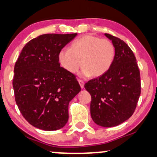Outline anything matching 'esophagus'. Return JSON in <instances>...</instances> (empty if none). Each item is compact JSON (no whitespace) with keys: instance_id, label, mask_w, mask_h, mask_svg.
Instances as JSON below:
<instances>
[{"instance_id":"1","label":"esophagus","mask_w":157,"mask_h":157,"mask_svg":"<svg viewBox=\"0 0 157 157\" xmlns=\"http://www.w3.org/2000/svg\"><path fill=\"white\" fill-rule=\"evenodd\" d=\"M78 82H79V84H80V88H84V85H85V83H84V82H83L82 80H78Z\"/></svg>"}]
</instances>
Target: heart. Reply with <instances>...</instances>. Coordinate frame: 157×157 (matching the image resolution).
I'll return each instance as SVG.
<instances>
[{"instance_id": "b5f03b06", "label": "heart", "mask_w": 157, "mask_h": 157, "mask_svg": "<svg viewBox=\"0 0 157 157\" xmlns=\"http://www.w3.org/2000/svg\"><path fill=\"white\" fill-rule=\"evenodd\" d=\"M115 58V48L110 40L90 35L81 36L71 43L69 49L59 51L61 66L75 74L81 66L83 77H98L109 71Z\"/></svg>"}]
</instances>
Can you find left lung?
<instances>
[{"instance_id":"1","label":"left lung","mask_w":157,"mask_h":157,"mask_svg":"<svg viewBox=\"0 0 157 157\" xmlns=\"http://www.w3.org/2000/svg\"><path fill=\"white\" fill-rule=\"evenodd\" d=\"M104 35L114 45V62L104 75L85 83V88L91 96L93 121L99 126L111 128L132 116L141 88L139 69L131 49L120 38Z\"/></svg>"}]
</instances>
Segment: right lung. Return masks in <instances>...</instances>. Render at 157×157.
Returning a JSON list of instances; mask_svg holds the SVG:
<instances>
[{
  "label": "right lung",
  "mask_w": 157,
  "mask_h": 157,
  "mask_svg": "<svg viewBox=\"0 0 157 157\" xmlns=\"http://www.w3.org/2000/svg\"><path fill=\"white\" fill-rule=\"evenodd\" d=\"M77 35H40L24 46L16 62V103L35 128L52 131L64 128L68 122L69 104L81 88L75 75L60 67L58 55Z\"/></svg>",
  "instance_id": "obj_1"
}]
</instances>
